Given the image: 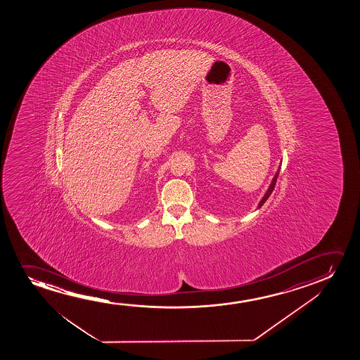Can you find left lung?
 <instances>
[{
  "instance_id": "left-lung-1",
  "label": "left lung",
  "mask_w": 360,
  "mask_h": 360,
  "mask_svg": "<svg viewBox=\"0 0 360 360\" xmlns=\"http://www.w3.org/2000/svg\"><path fill=\"white\" fill-rule=\"evenodd\" d=\"M279 169H281V167H279ZM278 174H279V171L276 173V176H274V178H273V181H271V187L268 188V191H266V195L263 197V199H262L261 202L258 204V207H261L264 202H266V199L269 198V195H271V192H273V189H274V187H276V178H278Z\"/></svg>"
}]
</instances>
